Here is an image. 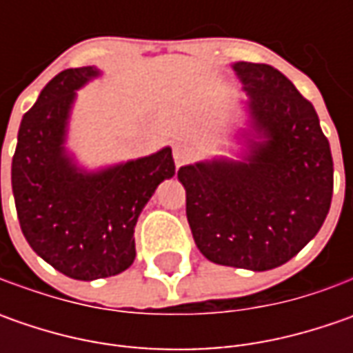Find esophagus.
<instances>
[{
  "instance_id": "1",
  "label": "esophagus",
  "mask_w": 353,
  "mask_h": 353,
  "mask_svg": "<svg viewBox=\"0 0 353 353\" xmlns=\"http://www.w3.org/2000/svg\"><path fill=\"white\" fill-rule=\"evenodd\" d=\"M192 157H194V147H192L190 143H184V141L174 143V147H172V159H174L176 167H179V165H184V163H188Z\"/></svg>"
}]
</instances>
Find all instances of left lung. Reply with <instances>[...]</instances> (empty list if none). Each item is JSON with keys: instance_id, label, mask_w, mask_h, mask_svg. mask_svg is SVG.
<instances>
[{"instance_id": "1", "label": "left lung", "mask_w": 353, "mask_h": 353, "mask_svg": "<svg viewBox=\"0 0 353 353\" xmlns=\"http://www.w3.org/2000/svg\"><path fill=\"white\" fill-rule=\"evenodd\" d=\"M243 123L225 155L179 169L186 218L212 263L269 271L319 234L332 202L334 163L312 103L269 64L237 61ZM225 149V147H224Z\"/></svg>"}]
</instances>
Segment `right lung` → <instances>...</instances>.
I'll return each mask as SVG.
<instances>
[{
  "label": "right lung",
  "mask_w": 353,
  "mask_h": 353,
  "mask_svg": "<svg viewBox=\"0 0 353 353\" xmlns=\"http://www.w3.org/2000/svg\"><path fill=\"white\" fill-rule=\"evenodd\" d=\"M102 76L98 66L54 76L21 119L11 163L23 236L41 259L76 281L114 277L131 267L137 218L157 186L174 176L169 145L94 169L78 161L68 147L78 90Z\"/></svg>",
  "instance_id": "1"
}]
</instances>
